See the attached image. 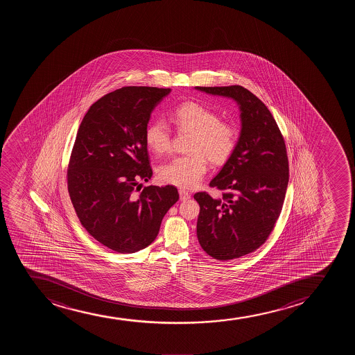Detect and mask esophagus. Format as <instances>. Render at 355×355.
I'll return each instance as SVG.
<instances>
[{
  "label": "esophagus",
  "instance_id": "34e87169",
  "mask_svg": "<svg viewBox=\"0 0 355 355\" xmlns=\"http://www.w3.org/2000/svg\"><path fill=\"white\" fill-rule=\"evenodd\" d=\"M179 194L180 200H181V201H186V200L191 198V194H189L187 191H184V189H179Z\"/></svg>",
  "mask_w": 355,
  "mask_h": 355
}]
</instances>
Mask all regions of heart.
<instances>
[{
	"instance_id": "heart-1",
	"label": "heart",
	"mask_w": 355,
	"mask_h": 355,
	"mask_svg": "<svg viewBox=\"0 0 355 355\" xmlns=\"http://www.w3.org/2000/svg\"><path fill=\"white\" fill-rule=\"evenodd\" d=\"M171 122L181 132L192 134L188 146L192 154L174 157L159 167V179L166 184L196 187L207 171V159L216 166H223L236 150V128L220 121L219 114L206 106L184 103L171 112ZM144 141L153 153L166 154L171 147L169 128L161 121L149 123L144 130Z\"/></svg>"
}]
</instances>
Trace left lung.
Masks as SVG:
<instances>
[{"label": "left lung", "mask_w": 355, "mask_h": 355, "mask_svg": "<svg viewBox=\"0 0 355 355\" xmlns=\"http://www.w3.org/2000/svg\"><path fill=\"white\" fill-rule=\"evenodd\" d=\"M196 89L232 98L241 109L236 150L209 182L223 196L194 194L200 205L196 234L201 248L214 259L230 261L256 251L272 232L289 182L286 142L269 109L248 89Z\"/></svg>", "instance_id": "8db88e82"}]
</instances>
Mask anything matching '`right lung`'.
Masks as SVG:
<instances>
[{
    "mask_svg": "<svg viewBox=\"0 0 355 355\" xmlns=\"http://www.w3.org/2000/svg\"><path fill=\"white\" fill-rule=\"evenodd\" d=\"M171 89L127 86L90 106L78 129L67 187L83 227L119 253L146 249L179 200L174 186H148L153 175L144 130ZM139 192V193H138Z\"/></svg>",
    "mask_w": 355,
    "mask_h": 355,
    "instance_id": "right-lung-1",
    "label": "right lung"
}]
</instances>
